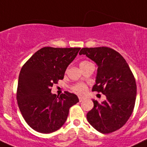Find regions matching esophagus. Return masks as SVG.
I'll return each mask as SVG.
<instances>
[{
  "mask_svg": "<svg viewBox=\"0 0 147 147\" xmlns=\"http://www.w3.org/2000/svg\"><path fill=\"white\" fill-rule=\"evenodd\" d=\"M84 99L85 98H84V97H83V96H79V101L80 102H82L83 100H84Z\"/></svg>",
  "mask_w": 147,
  "mask_h": 147,
  "instance_id": "esophagus-1",
  "label": "esophagus"
}]
</instances>
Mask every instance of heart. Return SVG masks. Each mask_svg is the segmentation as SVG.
<instances>
[{
  "label": "heart",
  "instance_id": "1",
  "mask_svg": "<svg viewBox=\"0 0 147 147\" xmlns=\"http://www.w3.org/2000/svg\"><path fill=\"white\" fill-rule=\"evenodd\" d=\"M89 63L90 62L87 61H83L80 63V67H83V66L86 65ZM72 89L76 94H82L85 93V92L86 91V86L85 84H83V83H77V84H75L72 87Z\"/></svg>",
  "mask_w": 147,
  "mask_h": 147
}]
</instances>
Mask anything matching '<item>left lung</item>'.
<instances>
[{
	"instance_id": "8db88e82",
	"label": "left lung",
	"mask_w": 147,
	"mask_h": 147,
	"mask_svg": "<svg viewBox=\"0 0 147 147\" xmlns=\"http://www.w3.org/2000/svg\"><path fill=\"white\" fill-rule=\"evenodd\" d=\"M86 55L98 67L93 92H101L106 100H93L94 108L86 118L97 131L106 134L125 125L133 111L136 86L134 75L121 54L108 47H83L79 53Z\"/></svg>"
}]
</instances>
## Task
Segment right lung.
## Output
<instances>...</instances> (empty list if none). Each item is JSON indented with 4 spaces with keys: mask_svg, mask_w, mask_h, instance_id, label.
Masks as SVG:
<instances>
[{
    "mask_svg": "<svg viewBox=\"0 0 147 147\" xmlns=\"http://www.w3.org/2000/svg\"><path fill=\"white\" fill-rule=\"evenodd\" d=\"M80 49L45 47L22 66L17 100L22 117L36 131L51 133L60 129L69 108L79 102L75 94L68 92L56 97L51 93V87L64 78L67 67Z\"/></svg>",
    "mask_w": 147,
    "mask_h": 147,
    "instance_id": "obj_1",
    "label": "right lung"
}]
</instances>
